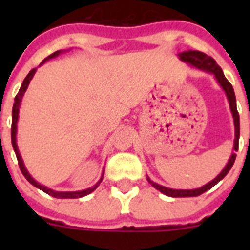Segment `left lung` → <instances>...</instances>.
<instances>
[{
  "instance_id": "left-lung-1",
  "label": "left lung",
  "mask_w": 250,
  "mask_h": 250,
  "mask_svg": "<svg viewBox=\"0 0 250 250\" xmlns=\"http://www.w3.org/2000/svg\"><path fill=\"white\" fill-rule=\"evenodd\" d=\"M179 57H180V60L187 62V63L192 64L194 67L201 68V70H205V71H209L211 74H214V76L217 78L218 83L221 84V86L226 92L227 98H229V107H231V111H232L233 121H235V145H233V149L237 152V149H239V137H240V118H239V113H237L236 97H235V92H233V88L231 85V83L226 79L225 74L222 71V68L217 64L215 60L208 56V54H205V53L197 52V50H188V52L180 53ZM235 160H236V153H233L232 156H231L227 166L223 168V171L218 175L217 178L211 180L210 183H208L206 186L201 187V188H197V189H170V188L160 186L157 183L150 182L149 179L148 180L152 183V186L156 189H158L160 192L166 194V196H170V197H196V196H200V194H202L206 190H209L210 188H213L218 182H221L222 179L229 174V171L233 166Z\"/></svg>"
}]
</instances>
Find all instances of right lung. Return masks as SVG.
I'll list each match as a JSON object with an SVG mask.
<instances>
[{
	"instance_id": "obj_1",
	"label": "right lung",
	"mask_w": 250,
	"mask_h": 250,
	"mask_svg": "<svg viewBox=\"0 0 250 250\" xmlns=\"http://www.w3.org/2000/svg\"><path fill=\"white\" fill-rule=\"evenodd\" d=\"M60 53H61V50H57V52H54L53 54H50L48 58H45V60L42 61L41 63H44L46 60L54 58V57L58 56ZM35 72H36V68L31 70L28 75L25 76V79L23 80V84H21V89H19L18 94L15 96V100H14V105H13V121H11V144H13L14 152H15V156H17L18 164H19V168H21V174L24 175V178L27 179V180H28V182L31 183L32 186H35L36 188H39V189H41L42 192H45V193L50 194V196H53V197H56V198L84 197V196H86V194H89L90 192H93V190L97 188L98 184H100V182H101V180H100V182H98L94 187H92V188H88V189H85V190H79V192H56V190H52V189H49V188H46V187L41 186V184H39L36 180H33V178H31V175L28 174V171L25 170L24 165H23V161H21V154H19V152H18V145H17V139H15V135H17V122H18V114H19V105H21V97H23V94H24V92H25V89H27V86H28L29 82H31V79H32L33 75H35Z\"/></svg>"
}]
</instances>
